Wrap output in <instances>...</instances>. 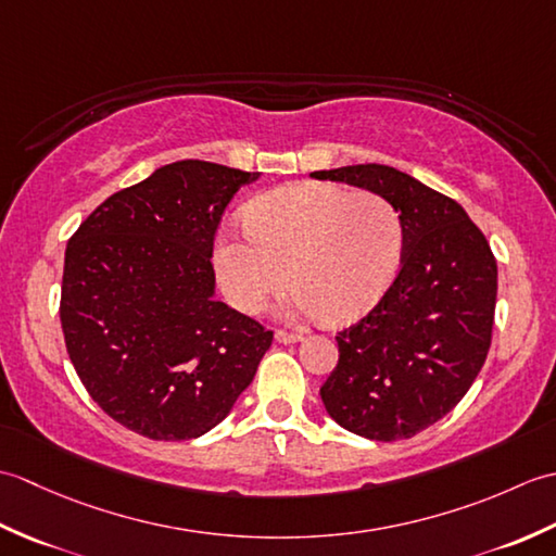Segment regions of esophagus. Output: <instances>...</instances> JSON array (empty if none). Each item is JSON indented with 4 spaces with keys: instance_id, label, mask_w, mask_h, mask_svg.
Instances as JSON below:
<instances>
[{
    "instance_id": "obj_1",
    "label": "esophagus",
    "mask_w": 556,
    "mask_h": 556,
    "mask_svg": "<svg viewBox=\"0 0 556 556\" xmlns=\"http://www.w3.org/2000/svg\"><path fill=\"white\" fill-rule=\"evenodd\" d=\"M275 339L279 341V344H296V341H301L303 337L296 332H285V329H277Z\"/></svg>"
}]
</instances>
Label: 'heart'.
I'll use <instances>...</instances> for the list:
<instances>
[{"label": "heart", "mask_w": 556, "mask_h": 556, "mask_svg": "<svg viewBox=\"0 0 556 556\" xmlns=\"http://www.w3.org/2000/svg\"><path fill=\"white\" fill-rule=\"evenodd\" d=\"M404 224L387 198L334 184H293L253 200L243 231H224L215 271L241 313L263 311L291 277L285 313L349 325L392 287Z\"/></svg>", "instance_id": "b5f03b06"}]
</instances>
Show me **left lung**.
<instances>
[{
	"mask_svg": "<svg viewBox=\"0 0 556 556\" xmlns=\"http://www.w3.org/2000/svg\"><path fill=\"white\" fill-rule=\"evenodd\" d=\"M392 203L404 255L375 308L337 334L339 363L320 387L341 428L396 442L430 428L460 399L488 358L497 260L456 200L387 164L313 172Z\"/></svg>",
	"mask_w": 556,
	"mask_h": 556,
	"instance_id": "1",
	"label": "left lung"
}]
</instances>
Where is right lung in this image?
Returning <instances> with one entry per match:
<instances>
[{"mask_svg":"<svg viewBox=\"0 0 556 556\" xmlns=\"http://www.w3.org/2000/svg\"><path fill=\"white\" fill-rule=\"evenodd\" d=\"M260 172L164 164L110 195L71 236L62 317L92 401L148 440L181 442L229 416L271 332L215 299L212 241Z\"/></svg>","mask_w":556,"mask_h":556,"instance_id":"obj_1","label":"right lung"}]
</instances>
